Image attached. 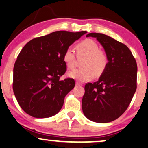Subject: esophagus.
I'll use <instances>...</instances> for the list:
<instances>
[{
  "mask_svg": "<svg viewBox=\"0 0 148 148\" xmlns=\"http://www.w3.org/2000/svg\"><path fill=\"white\" fill-rule=\"evenodd\" d=\"M75 85L77 86H82V84H81V83H79V82H76V84H75Z\"/></svg>",
  "mask_w": 148,
  "mask_h": 148,
  "instance_id": "esophagus-1",
  "label": "esophagus"
}]
</instances>
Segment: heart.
<instances>
[{
	"label": "heart",
	"mask_w": 148,
	"mask_h": 148,
	"mask_svg": "<svg viewBox=\"0 0 148 148\" xmlns=\"http://www.w3.org/2000/svg\"><path fill=\"white\" fill-rule=\"evenodd\" d=\"M76 50L79 58L86 57L83 62L84 68L76 69L68 73L70 78L78 82H85L104 73L108 65V57L104 50L100 49L98 44L92 39H86L77 44ZM63 60L66 67H75L76 56L72 48H68L63 54Z\"/></svg>",
	"instance_id": "1"
}]
</instances>
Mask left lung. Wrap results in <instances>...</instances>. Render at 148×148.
Returning <instances> with one entry per match:
<instances>
[{"label":"left lung","instance_id":"obj_1","mask_svg":"<svg viewBox=\"0 0 148 148\" xmlns=\"http://www.w3.org/2000/svg\"><path fill=\"white\" fill-rule=\"evenodd\" d=\"M108 57L107 67L98 81L85 86L82 110L89 120L106 123L125 112L137 89V62L125 44L105 34L90 33Z\"/></svg>","mask_w":148,"mask_h":148}]
</instances>
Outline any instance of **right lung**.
I'll return each mask as SVG.
<instances>
[{
	"instance_id": "obj_1",
	"label": "right lung",
	"mask_w": 148,
	"mask_h": 148,
	"mask_svg": "<svg viewBox=\"0 0 148 148\" xmlns=\"http://www.w3.org/2000/svg\"><path fill=\"white\" fill-rule=\"evenodd\" d=\"M87 32L56 31L30 40L17 56L13 89L21 108L30 116L48 118L59 112L73 79L60 80L66 71L65 50Z\"/></svg>"
}]
</instances>
